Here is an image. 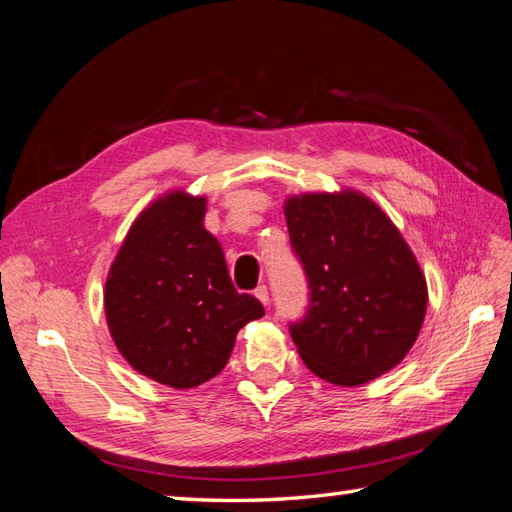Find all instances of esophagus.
<instances>
[{"label":"esophagus","instance_id":"34e87169","mask_svg":"<svg viewBox=\"0 0 512 512\" xmlns=\"http://www.w3.org/2000/svg\"><path fill=\"white\" fill-rule=\"evenodd\" d=\"M254 295H256V298H258L260 302H263L265 306L269 304V291H267L265 285H258V287L254 289Z\"/></svg>","mask_w":512,"mask_h":512}]
</instances>
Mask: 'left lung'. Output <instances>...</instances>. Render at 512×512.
<instances>
[{
  "mask_svg": "<svg viewBox=\"0 0 512 512\" xmlns=\"http://www.w3.org/2000/svg\"><path fill=\"white\" fill-rule=\"evenodd\" d=\"M285 219L311 289L289 328L306 368L344 388L392 370L427 313V280L401 232L350 188L293 195Z\"/></svg>",
  "mask_w": 512,
  "mask_h": 512,
  "instance_id": "left-lung-1",
  "label": "left lung"
}]
</instances>
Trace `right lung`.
I'll return each instance as SVG.
<instances>
[{
  "label": "right lung",
  "mask_w": 512,
  "mask_h": 512,
  "mask_svg": "<svg viewBox=\"0 0 512 512\" xmlns=\"http://www.w3.org/2000/svg\"><path fill=\"white\" fill-rule=\"evenodd\" d=\"M206 197L170 190L133 221L105 282V317L120 355L144 377L175 390L197 388L225 368L236 333L265 315L238 293Z\"/></svg>",
  "instance_id": "1"
}]
</instances>
